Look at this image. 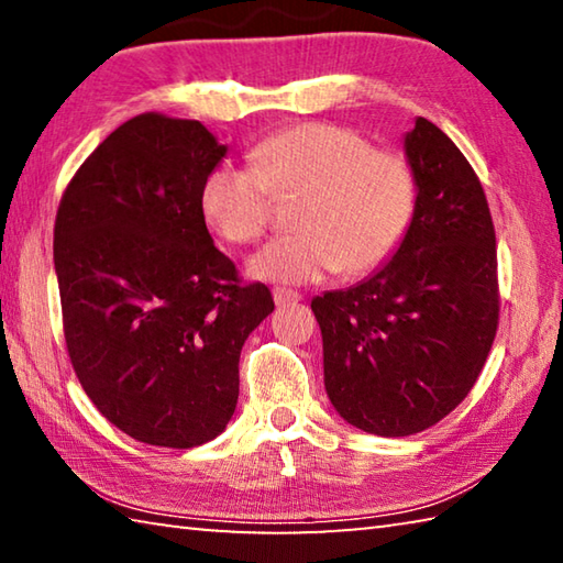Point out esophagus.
Segmentation results:
<instances>
[{"mask_svg": "<svg viewBox=\"0 0 563 563\" xmlns=\"http://www.w3.org/2000/svg\"><path fill=\"white\" fill-rule=\"evenodd\" d=\"M273 298L278 305H290V302L302 300V295L298 290H290V288H273Z\"/></svg>", "mask_w": 563, "mask_h": 563, "instance_id": "esophagus-1", "label": "esophagus"}]
</instances>
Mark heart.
Segmentation results:
<instances>
[{
    "label": "heart",
    "mask_w": 563,
    "mask_h": 563,
    "mask_svg": "<svg viewBox=\"0 0 563 563\" xmlns=\"http://www.w3.org/2000/svg\"><path fill=\"white\" fill-rule=\"evenodd\" d=\"M298 233L265 243L247 271L275 283H308L342 271L362 275L393 258L417 206L409 158L375 148L362 133L308 121L280 129L251 151V164L218 161L201 184V211L228 243L265 233L275 198H295Z\"/></svg>",
    "instance_id": "1"
}]
</instances>
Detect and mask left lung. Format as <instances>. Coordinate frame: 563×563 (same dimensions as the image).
I'll list each match as a JSON object with an SVG mask.
<instances>
[{"instance_id": "8db88e82", "label": "left lung", "mask_w": 563, "mask_h": 563, "mask_svg": "<svg viewBox=\"0 0 563 563\" xmlns=\"http://www.w3.org/2000/svg\"><path fill=\"white\" fill-rule=\"evenodd\" d=\"M417 206L383 271L312 298L325 389L357 430L417 434L470 395L499 325L497 235L470 161L432 121L405 136Z\"/></svg>"}]
</instances>
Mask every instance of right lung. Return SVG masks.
Masks as SVG:
<instances>
[{
	"instance_id": "1",
	"label": "right lung",
	"mask_w": 563,
	"mask_h": 563,
	"mask_svg": "<svg viewBox=\"0 0 563 563\" xmlns=\"http://www.w3.org/2000/svg\"><path fill=\"white\" fill-rule=\"evenodd\" d=\"M225 146L201 121L139 113L66 186L54 223L66 352L133 440L188 450L225 430L238 360L275 302L213 245L201 184Z\"/></svg>"
}]
</instances>
